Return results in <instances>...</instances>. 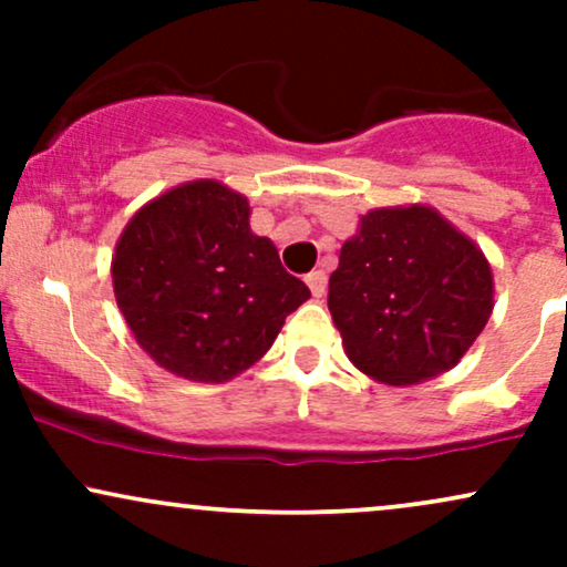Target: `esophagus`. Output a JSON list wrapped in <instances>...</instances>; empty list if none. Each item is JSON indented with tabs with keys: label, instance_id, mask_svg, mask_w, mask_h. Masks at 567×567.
Here are the masks:
<instances>
[{
	"label": "esophagus",
	"instance_id": "34e87169",
	"mask_svg": "<svg viewBox=\"0 0 567 567\" xmlns=\"http://www.w3.org/2000/svg\"><path fill=\"white\" fill-rule=\"evenodd\" d=\"M306 285H309L311 296H315V298H322V296H324V290H328V275H324L322 269L309 271V275H306Z\"/></svg>",
	"mask_w": 567,
	"mask_h": 567
}]
</instances>
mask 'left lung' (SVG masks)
<instances>
[{"instance_id": "8db88e82", "label": "left lung", "mask_w": 567, "mask_h": 567, "mask_svg": "<svg viewBox=\"0 0 567 567\" xmlns=\"http://www.w3.org/2000/svg\"><path fill=\"white\" fill-rule=\"evenodd\" d=\"M328 309L349 360L370 379L405 386L451 370L483 333L493 275L437 210L381 207L343 243Z\"/></svg>"}]
</instances>
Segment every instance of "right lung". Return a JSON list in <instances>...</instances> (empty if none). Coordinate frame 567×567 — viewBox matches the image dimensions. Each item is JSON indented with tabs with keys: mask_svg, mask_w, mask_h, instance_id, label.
I'll return each mask as SVG.
<instances>
[{
	"mask_svg": "<svg viewBox=\"0 0 567 567\" xmlns=\"http://www.w3.org/2000/svg\"><path fill=\"white\" fill-rule=\"evenodd\" d=\"M247 218L243 194L194 181L141 207L116 243L114 296L135 341L188 381L243 373L311 296Z\"/></svg>",
	"mask_w": 567,
	"mask_h": 567,
	"instance_id": "right-lung-1",
	"label": "right lung"
}]
</instances>
